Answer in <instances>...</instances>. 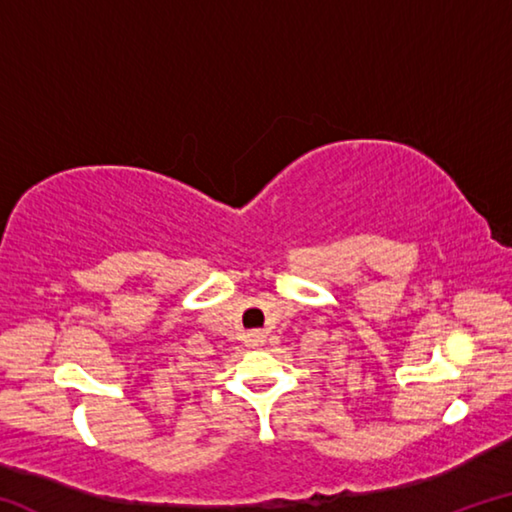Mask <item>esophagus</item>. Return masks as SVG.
Listing matches in <instances>:
<instances>
[{
  "label": "esophagus",
  "instance_id": "34e87169",
  "mask_svg": "<svg viewBox=\"0 0 512 512\" xmlns=\"http://www.w3.org/2000/svg\"><path fill=\"white\" fill-rule=\"evenodd\" d=\"M248 343L253 345V348H259V345H264V332H253V334H248Z\"/></svg>",
  "mask_w": 512,
  "mask_h": 512
}]
</instances>
